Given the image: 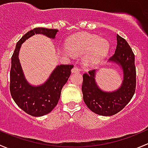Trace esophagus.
Masks as SVG:
<instances>
[{
    "label": "esophagus",
    "mask_w": 148,
    "mask_h": 148,
    "mask_svg": "<svg viewBox=\"0 0 148 148\" xmlns=\"http://www.w3.org/2000/svg\"><path fill=\"white\" fill-rule=\"evenodd\" d=\"M71 72H72V73H78L80 72V70L77 67H74L72 69V71H71Z\"/></svg>",
    "instance_id": "1"
}]
</instances>
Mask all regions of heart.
<instances>
[{
    "mask_svg": "<svg viewBox=\"0 0 148 148\" xmlns=\"http://www.w3.org/2000/svg\"><path fill=\"white\" fill-rule=\"evenodd\" d=\"M68 50L73 54H83V62L86 67H95L103 61L110 50L109 42L91 33L75 35L66 42Z\"/></svg>",
    "mask_w": 148,
    "mask_h": 148,
    "instance_id": "heart-1",
    "label": "heart"
}]
</instances>
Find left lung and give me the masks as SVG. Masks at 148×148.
Returning <instances> with one entry per match:
<instances>
[{
	"label": "left lung",
	"instance_id": "left-lung-1",
	"mask_svg": "<svg viewBox=\"0 0 148 148\" xmlns=\"http://www.w3.org/2000/svg\"><path fill=\"white\" fill-rule=\"evenodd\" d=\"M108 62L117 64L123 71V81L119 88L112 92L100 89L95 80L96 70L83 75L82 85L85 105L91 111L103 116L115 115L125 107L133 96L136 86L135 55L127 41L118 34L115 53Z\"/></svg>",
	"mask_w": 148,
	"mask_h": 148
}]
</instances>
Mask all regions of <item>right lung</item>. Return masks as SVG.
I'll return each instance as SVG.
<instances>
[{"instance_id":"right-lung-1","label":"right lung","mask_w":148,"mask_h":148,"mask_svg":"<svg viewBox=\"0 0 148 148\" xmlns=\"http://www.w3.org/2000/svg\"><path fill=\"white\" fill-rule=\"evenodd\" d=\"M58 30L36 28L25 33L16 44L11 58L10 91L15 103L29 115L40 117L51 112L57 106L63 85L71 74L73 65H57L48 80L40 85L28 83L20 63L19 51L22 43L35 34H42L55 39Z\"/></svg>"}]
</instances>
